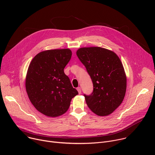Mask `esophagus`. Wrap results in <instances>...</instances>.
<instances>
[{
    "mask_svg": "<svg viewBox=\"0 0 155 155\" xmlns=\"http://www.w3.org/2000/svg\"><path fill=\"white\" fill-rule=\"evenodd\" d=\"M77 91H78V94H81V87H78L77 88Z\"/></svg>",
    "mask_w": 155,
    "mask_h": 155,
    "instance_id": "1",
    "label": "esophagus"
}]
</instances>
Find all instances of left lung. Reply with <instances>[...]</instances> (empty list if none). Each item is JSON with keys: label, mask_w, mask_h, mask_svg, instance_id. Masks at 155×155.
<instances>
[{"label": "left lung", "mask_w": 155, "mask_h": 155, "mask_svg": "<svg viewBox=\"0 0 155 155\" xmlns=\"http://www.w3.org/2000/svg\"><path fill=\"white\" fill-rule=\"evenodd\" d=\"M77 55L93 84L92 93L84 94L88 107L99 116L112 114L123 102L126 90V77L120 58L101 47L81 48Z\"/></svg>", "instance_id": "obj_1"}]
</instances>
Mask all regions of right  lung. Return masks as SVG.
Instances as JSON below:
<instances>
[{
    "mask_svg": "<svg viewBox=\"0 0 155 155\" xmlns=\"http://www.w3.org/2000/svg\"><path fill=\"white\" fill-rule=\"evenodd\" d=\"M69 49L47 50L32 60L26 78L28 97L40 113L50 117L65 114L78 94L64 69L71 59Z\"/></svg>",
    "mask_w": 155,
    "mask_h": 155,
    "instance_id": "1",
    "label": "right lung"
}]
</instances>
